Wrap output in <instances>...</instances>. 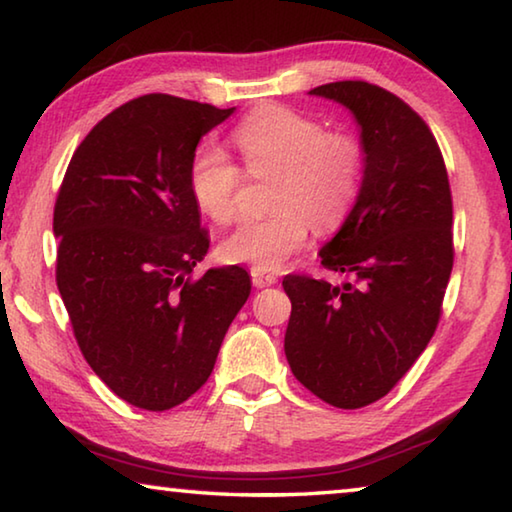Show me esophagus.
I'll use <instances>...</instances> for the list:
<instances>
[{"label":"esophagus","mask_w":512,"mask_h":512,"mask_svg":"<svg viewBox=\"0 0 512 512\" xmlns=\"http://www.w3.org/2000/svg\"><path fill=\"white\" fill-rule=\"evenodd\" d=\"M250 277H253V284H255L257 289L273 287V284L277 282V275H275V273L262 271V268H253V271H250Z\"/></svg>","instance_id":"1"}]
</instances>
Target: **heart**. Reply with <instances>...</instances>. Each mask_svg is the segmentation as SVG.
Wrapping results in <instances>:
<instances>
[{
    "label": "heart",
    "mask_w": 512,
    "mask_h": 512,
    "mask_svg": "<svg viewBox=\"0 0 512 512\" xmlns=\"http://www.w3.org/2000/svg\"><path fill=\"white\" fill-rule=\"evenodd\" d=\"M232 142L250 173L280 171L273 192L275 214L241 223L223 239L221 253L262 271L280 268L307 244L311 223L329 232L345 221L359 194L363 151L348 133H327L318 119L284 106H262L239 121ZM244 176L212 142L189 162V192L214 223L239 216Z\"/></svg>",
    "instance_id": "1"
}]
</instances>
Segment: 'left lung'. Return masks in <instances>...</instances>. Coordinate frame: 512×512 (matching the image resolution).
<instances>
[{"instance_id":"1","label":"left lung","mask_w":512,"mask_h":512,"mask_svg":"<svg viewBox=\"0 0 512 512\" xmlns=\"http://www.w3.org/2000/svg\"><path fill=\"white\" fill-rule=\"evenodd\" d=\"M309 94L357 119L363 178L348 219L318 253L352 282L284 277V352L320 400L361 409L391 391L436 332L454 266L452 192L436 137L393 92L336 81Z\"/></svg>"}]
</instances>
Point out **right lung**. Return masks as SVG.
<instances>
[{
  "label": "right lung",
  "mask_w": 512,
  "mask_h": 512,
  "mask_svg": "<svg viewBox=\"0 0 512 512\" xmlns=\"http://www.w3.org/2000/svg\"><path fill=\"white\" fill-rule=\"evenodd\" d=\"M235 108L144 94L74 151L54 207L56 284L76 343L121 400L167 411L212 375L250 296L239 266L192 271L210 248L189 162Z\"/></svg>",
  "instance_id": "right-lung-1"
}]
</instances>
